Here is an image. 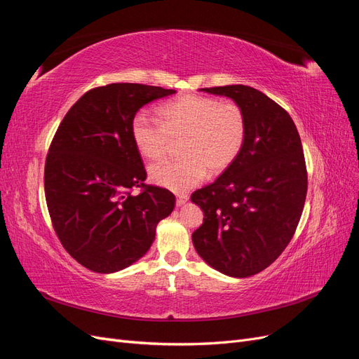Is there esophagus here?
I'll return each instance as SVG.
<instances>
[{
  "label": "esophagus",
  "mask_w": 359,
  "mask_h": 359,
  "mask_svg": "<svg viewBox=\"0 0 359 359\" xmlns=\"http://www.w3.org/2000/svg\"><path fill=\"white\" fill-rule=\"evenodd\" d=\"M187 201H189L187 194H180V196L177 198V205H178V206H182Z\"/></svg>",
  "instance_id": "esophagus-1"
}]
</instances>
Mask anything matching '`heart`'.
I'll return each mask as SVG.
<instances>
[{"mask_svg":"<svg viewBox=\"0 0 359 359\" xmlns=\"http://www.w3.org/2000/svg\"><path fill=\"white\" fill-rule=\"evenodd\" d=\"M160 121L139 112L132 121L135 147L149 160L168 153L170 139L181 137L175 160L149 166V180L160 187L184 193L201 184L206 172L220 173L240 156L247 121L236 103L187 94L158 107Z\"/></svg>","mask_w":359,"mask_h":359,"instance_id":"1","label":"heart"}]
</instances>
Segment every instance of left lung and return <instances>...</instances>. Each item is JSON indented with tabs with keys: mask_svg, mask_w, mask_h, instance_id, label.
Masks as SVG:
<instances>
[{
	"mask_svg": "<svg viewBox=\"0 0 359 359\" xmlns=\"http://www.w3.org/2000/svg\"><path fill=\"white\" fill-rule=\"evenodd\" d=\"M199 91L240 106L247 135L232 165L191 194V202L203 211V223L191 235L193 245L219 273L252 277L283 253L299 223L307 196L301 139L283 107L252 86Z\"/></svg>",
	"mask_w": 359,
	"mask_h": 359,
	"instance_id": "1",
	"label": "left lung"
}]
</instances>
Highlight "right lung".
Masks as SVG:
<instances>
[{
    "label": "right lung",
    "instance_id": "1",
    "mask_svg": "<svg viewBox=\"0 0 359 359\" xmlns=\"http://www.w3.org/2000/svg\"><path fill=\"white\" fill-rule=\"evenodd\" d=\"M140 83H111L85 93L61 121L45 165V194L62 247L99 274L139 260L156 240L175 196L145 186L147 172L132 139L140 107L175 94ZM135 187L146 190L133 197Z\"/></svg>",
    "mask_w": 359,
    "mask_h": 359
}]
</instances>
